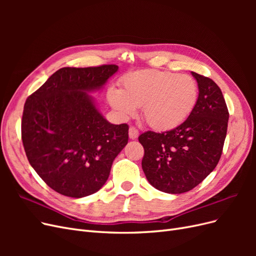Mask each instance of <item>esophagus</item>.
Returning <instances> with one entry per match:
<instances>
[{"label": "esophagus", "mask_w": 256, "mask_h": 256, "mask_svg": "<svg viewBox=\"0 0 256 256\" xmlns=\"http://www.w3.org/2000/svg\"><path fill=\"white\" fill-rule=\"evenodd\" d=\"M138 129H136L134 127H130L129 128V138H131V140H136V138H138Z\"/></svg>", "instance_id": "34e87169"}]
</instances>
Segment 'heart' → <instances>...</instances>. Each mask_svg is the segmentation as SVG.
<instances>
[{
	"instance_id": "heart-1",
	"label": "heart",
	"mask_w": 256,
	"mask_h": 256,
	"mask_svg": "<svg viewBox=\"0 0 256 256\" xmlns=\"http://www.w3.org/2000/svg\"><path fill=\"white\" fill-rule=\"evenodd\" d=\"M122 90L111 88L108 102L122 118L136 113L154 130L178 127L194 110L198 98L196 81L189 74L146 69L128 74L122 81Z\"/></svg>"
}]
</instances>
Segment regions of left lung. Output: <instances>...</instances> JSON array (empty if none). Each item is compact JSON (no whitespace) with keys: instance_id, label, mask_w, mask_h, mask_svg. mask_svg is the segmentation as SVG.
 I'll return each instance as SVG.
<instances>
[{"instance_id":"8db88e82","label":"left lung","mask_w":256,"mask_h":256,"mask_svg":"<svg viewBox=\"0 0 256 256\" xmlns=\"http://www.w3.org/2000/svg\"><path fill=\"white\" fill-rule=\"evenodd\" d=\"M191 74L198 82V98L189 118L166 132L147 131L138 136L147 180L172 194L192 190L214 171L228 131L230 115L220 88L207 76Z\"/></svg>"}]
</instances>
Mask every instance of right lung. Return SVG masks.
<instances>
[{"label":"right lung","instance_id":"right-lung-1","mask_svg":"<svg viewBox=\"0 0 256 256\" xmlns=\"http://www.w3.org/2000/svg\"><path fill=\"white\" fill-rule=\"evenodd\" d=\"M118 66L64 67L26 102L21 134L30 164L51 189L80 198L106 184L128 143V125H114L88 92L100 90Z\"/></svg>","mask_w":256,"mask_h":256}]
</instances>
